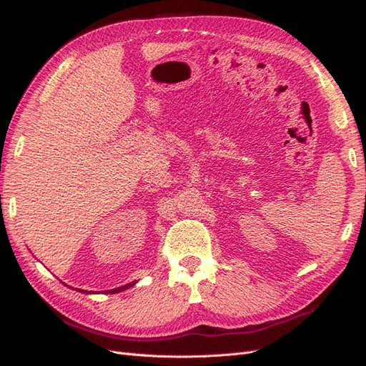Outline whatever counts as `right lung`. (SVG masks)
Here are the masks:
<instances>
[{
	"instance_id": "right-lung-1",
	"label": "right lung",
	"mask_w": 366,
	"mask_h": 366,
	"mask_svg": "<svg viewBox=\"0 0 366 366\" xmlns=\"http://www.w3.org/2000/svg\"><path fill=\"white\" fill-rule=\"evenodd\" d=\"M136 282H129V284H127V285H122V287H117V289H114V290H108L107 293H119V292H124V290H127V289H129V287H132L134 285ZM79 292H82V293H86L85 290H79Z\"/></svg>"
}]
</instances>
